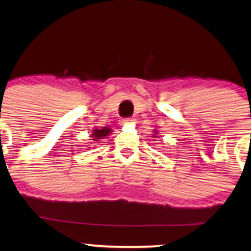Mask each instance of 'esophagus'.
<instances>
[{
	"label": "esophagus",
	"instance_id": "34e87169",
	"mask_svg": "<svg viewBox=\"0 0 251 251\" xmlns=\"http://www.w3.org/2000/svg\"><path fill=\"white\" fill-rule=\"evenodd\" d=\"M134 122V119L132 117H129V119H125L122 121V125H126V123H132Z\"/></svg>",
	"mask_w": 251,
	"mask_h": 251
}]
</instances>
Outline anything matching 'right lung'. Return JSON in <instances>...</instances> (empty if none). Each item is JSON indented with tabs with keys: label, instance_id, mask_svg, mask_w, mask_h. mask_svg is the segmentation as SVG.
<instances>
[{
	"label": "right lung",
	"instance_id": "obj_1",
	"mask_svg": "<svg viewBox=\"0 0 251 251\" xmlns=\"http://www.w3.org/2000/svg\"><path fill=\"white\" fill-rule=\"evenodd\" d=\"M111 129L108 128V126H103L101 129H95V130L93 131V134H91V137H94V141H100L102 140V138L107 137L109 134H110Z\"/></svg>",
	"mask_w": 251,
	"mask_h": 251
}]
</instances>
